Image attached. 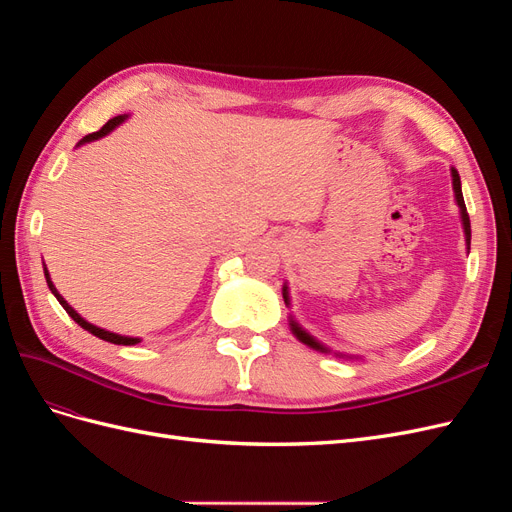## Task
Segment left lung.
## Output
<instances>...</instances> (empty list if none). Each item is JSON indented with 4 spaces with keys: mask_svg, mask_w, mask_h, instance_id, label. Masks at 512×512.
Wrapping results in <instances>:
<instances>
[{
    "mask_svg": "<svg viewBox=\"0 0 512 512\" xmlns=\"http://www.w3.org/2000/svg\"><path fill=\"white\" fill-rule=\"evenodd\" d=\"M453 190H455V196H457V205H459V209H461V220H463V230H466V241H468V245H470V237H472V232H470V215H468V209H466V203H463V194H461V181H459V175H457V170L453 168ZM284 301L288 303V288L284 286ZM290 327H292V333L297 335L303 344H307V346H312V348H316V350H322V352H327V348H322L314 337H309L305 331H301L297 324L294 322H290Z\"/></svg>",
    "mask_w": 512,
    "mask_h": 512,
    "instance_id": "8db88e82",
    "label": "left lung"
}]
</instances>
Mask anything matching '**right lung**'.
I'll return each mask as SVG.
<instances>
[{
    "label": "right lung",
    "mask_w": 512,
    "mask_h": 512,
    "mask_svg": "<svg viewBox=\"0 0 512 512\" xmlns=\"http://www.w3.org/2000/svg\"><path fill=\"white\" fill-rule=\"evenodd\" d=\"M123 119H126V115H117V117H113V119H108L98 132H94V134H87V136L83 138V141H81V145H83V143H89V141H98L100 136H104V134L111 132L113 128H117ZM44 269H46V267H44ZM44 275H46V284H49L51 292L55 294L57 301L61 303V307L66 309L68 316H70L76 324H79V327H83V329H85V331H89L91 335H96V337L104 339V342H111V344H117V346H134V344L141 342V339H138V337H123V335H117V333H111V331H104V329H100V327H94V324H89L87 320H83V318H81L79 314H76L74 309L68 305V301H64V297H61V294L57 292V288L53 286L51 277H49V271H44Z\"/></svg>",
    "instance_id": "right-lung-1"
}]
</instances>
